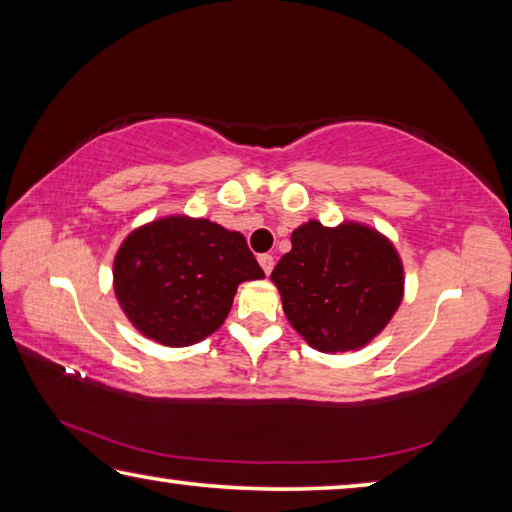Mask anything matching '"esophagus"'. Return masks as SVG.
<instances>
[{
  "mask_svg": "<svg viewBox=\"0 0 512 512\" xmlns=\"http://www.w3.org/2000/svg\"><path fill=\"white\" fill-rule=\"evenodd\" d=\"M257 259H259V266H262V268H264V273H266V275L273 271V255H268V253H264V255H259Z\"/></svg>",
  "mask_w": 512,
  "mask_h": 512,
  "instance_id": "34e87169",
  "label": "esophagus"
}]
</instances>
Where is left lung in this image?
I'll list each match as a JSON object with an SVG mask.
<instances>
[{
	"instance_id": "left-lung-1",
	"label": "left lung",
	"mask_w": 512,
	"mask_h": 512,
	"mask_svg": "<svg viewBox=\"0 0 512 512\" xmlns=\"http://www.w3.org/2000/svg\"><path fill=\"white\" fill-rule=\"evenodd\" d=\"M271 280L293 329L318 352H348L388 325L404 296L395 246L368 225L320 221L293 230Z\"/></svg>"
}]
</instances>
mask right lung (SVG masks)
Returning a JSON list of instances; mask_svg holds the SVG:
<instances>
[{
	"mask_svg": "<svg viewBox=\"0 0 512 512\" xmlns=\"http://www.w3.org/2000/svg\"><path fill=\"white\" fill-rule=\"evenodd\" d=\"M262 277L241 232L183 214L133 230L112 264L119 307L135 329L169 348L214 334L239 284Z\"/></svg>",
	"mask_w": 512,
	"mask_h": 512,
	"instance_id": "1",
	"label": "right lung"
}]
</instances>
